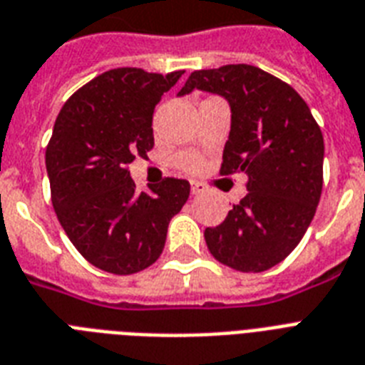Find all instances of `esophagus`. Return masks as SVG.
Here are the masks:
<instances>
[{
	"label": "esophagus",
	"instance_id": "obj_1",
	"mask_svg": "<svg viewBox=\"0 0 365 365\" xmlns=\"http://www.w3.org/2000/svg\"><path fill=\"white\" fill-rule=\"evenodd\" d=\"M205 193V185L199 182H191V195H202Z\"/></svg>",
	"mask_w": 365,
	"mask_h": 365
}]
</instances>
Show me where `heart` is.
Listing matches in <instances>:
<instances>
[{"label":"heart","instance_id":"1","mask_svg":"<svg viewBox=\"0 0 365 365\" xmlns=\"http://www.w3.org/2000/svg\"><path fill=\"white\" fill-rule=\"evenodd\" d=\"M176 163L180 168H183V170H189V172H197L200 166H202V163H200L199 157H197V155H191V153L180 155Z\"/></svg>","mask_w":365,"mask_h":365}]
</instances>
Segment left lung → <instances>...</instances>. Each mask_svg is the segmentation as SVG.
I'll list each match as a JSON object with an SVG mask.
<instances>
[{"mask_svg": "<svg viewBox=\"0 0 365 365\" xmlns=\"http://www.w3.org/2000/svg\"><path fill=\"white\" fill-rule=\"evenodd\" d=\"M193 88L231 106L220 174H248V193L217 227H206V246L235 271H267L292 254L314 217L324 182L322 130L288 83L255 66L193 71L178 94Z\"/></svg>", "mask_w": 365, "mask_h": 365, "instance_id": "left-lung-1", "label": "left lung"}]
</instances>
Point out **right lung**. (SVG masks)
<instances>
[{"label":"right lung","instance_id":"1","mask_svg":"<svg viewBox=\"0 0 365 365\" xmlns=\"http://www.w3.org/2000/svg\"><path fill=\"white\" fill-rule=\"evenodd\" d=\"M182 73L104 71L71 94L54 121L45 151L54 212L77 252L111 274L153 265L189 197V182L178 178L138 193L128 170L153 149L155 106Z\"/></svg>","mask_w":365,"mask_h":365}]
</instances>
